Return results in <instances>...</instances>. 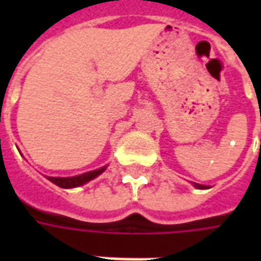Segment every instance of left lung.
Masks as SVG:
<instances>
[{
    "label": "left lung",
    "mask_w": 261,
    "mask_h": 261,
    "mask_svg": "<svg viewBox=\"0 0 261 261\" xmlns=\"http://www.w3.org/2000/svg\"><path fill=\"white\" fill-rule=\"evenodd\" d=\"M195 187H196V188H200V190H204V188H207L206 186H200V184H195Z\"/></svg>",
    "instance_id": "8db88e82"
}]
</instances>
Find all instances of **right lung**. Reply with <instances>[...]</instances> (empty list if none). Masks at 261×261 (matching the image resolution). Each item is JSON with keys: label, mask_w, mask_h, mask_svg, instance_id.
<instances>
[{"label": "right lung", "mask_w": 261, "mask_h": 261, "mask_svg": "<svg viewBox=\"0 0 261 261\" xmlns=\"http://www.w3.org/2000/svg\"><path fill=\"white\" fill-rule=\"evenodd\" d=\"M106 171V167L100 168V169H96V171L88 172V173L80 174V176H74V177H47L51 182H54L58 187H62V188H74V187H80L85 184V182L93 180L94 177H97L98 174L102 173Z\"/></svg>", "instance_id": "obj_1"}]
</instances>
